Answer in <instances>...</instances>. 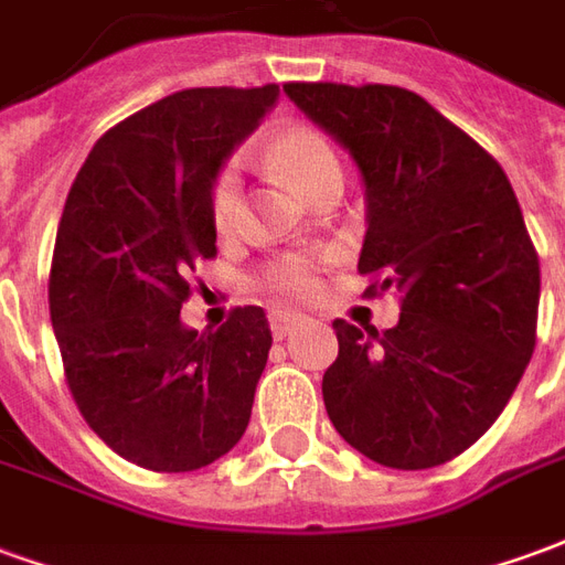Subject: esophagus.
<instances>
[{"mask_svg":"<svg viewBox=\"0 0 565 565\" xmlns=\"http://www.w3.org/2000/svg\"><path fill=\"white\" fill-rule=\"evenodd\" d=\"M302 323H306V315H296V311H271L269 315V327L275 339H287Z\"/></svg>","mask_w":565,"mask_h":565,"instance_id":"34e87169","label":"esophagus"}]
</instances>
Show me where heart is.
<instances>
[{
	"label": "heart",
	"mask_w": 565,
	"mask_h": 565,
	"mask_svg": "<svg viewBox=\"0 0 565 565\" xmlns=\"http://www.w3.org/2000/svg\"><path fill=\"white\" fill-rule=\"evenodd\" d=\"M266 157L306 196H311L320 184H327L332 178H342V166L327 136L308 124H287L278 129L266 145ZM242 217H245L242 178L235 172V166H226L211 184V221L217 233L230 235L242 226ZM327 266H330V254H287L278 263H271L263 281L271 294L308 299L318 294L320 271Z\"/></svg>",
	"instance_id": "heart-1"
}]
</instances>
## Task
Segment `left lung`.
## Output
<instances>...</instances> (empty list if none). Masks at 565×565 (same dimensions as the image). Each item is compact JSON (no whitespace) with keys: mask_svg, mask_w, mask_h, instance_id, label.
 Listing matches in <instances>:
<instances>
[{"mask_svg":"<svg viewBox=\"0 0 565 565\" xmlns=\"http://www.w3.org/2000/svg\"><path fill=\"white\" fill-rule=\"evenodd\" d=\"M363 178L369 290L399 294L387 332L335 320L323 405L339 436L391 469H433L493 426L535 348L539 257L509 178L417 93L284 84Z\"/></svg>","mask_w":565,"mask_h":565,"instance_id":"obj_1","label":"left lung"}]
</instances>
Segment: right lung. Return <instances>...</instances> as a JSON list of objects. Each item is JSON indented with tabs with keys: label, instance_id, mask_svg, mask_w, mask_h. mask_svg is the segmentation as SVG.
<instances>
[{
	"label": "right lung",
	"instance_id": "obj_1",
	"mask_svg": "<svg viewBox=\"0 0 565 565\" xmlns=\"http://www.w3.org/2000/svg\"><path fill=\"white\" fill-rule=\"evenodd\" d=\"M278 84L196 87L96 141L68 190L51 263V323L96 436L150 472H193L238 445L271 330L257 306L217 332L184 327L199 259L217 254L211 184Z\"/></svg>",
	"mask_w": 565,
	"mask_h": 565
}]
</instances>
